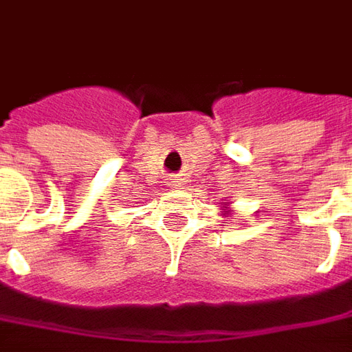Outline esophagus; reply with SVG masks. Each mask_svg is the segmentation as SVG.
<instances>
[{"instance_id": "1", "label": "esophagus", "mask_w": 352, "mask_h": 352, "mask_svg": "<svg viewBox=\"0 0 352 352\" xmlns=\"http://www.w3.org/2000/svg\"><path fill=\"white\" fill-rule=\"evenodd\" d=\"M171 183H173V186H179V183H181V179H171Z\"/></svg>"}]
</instances>
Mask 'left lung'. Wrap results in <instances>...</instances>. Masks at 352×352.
<instances>
[{
	"mask_svg": "<svg viewBox=\"0 0 352 352\" xmlns=\"http://www.w3.org/2000/svg\"><path fill=\"white\" fill-rule=\"evenodd\" d=\"M226 206H228V201H224V204H222V207H221V209H222L221 213L224 214V217H228V214L232 213V209H230V207H226Z\"/></svg>",
	"mask_w": 352,
	"mask_h": 352,
	"instance_id": "8db88e82",
	"label": "left lung"
}]
</instances>
